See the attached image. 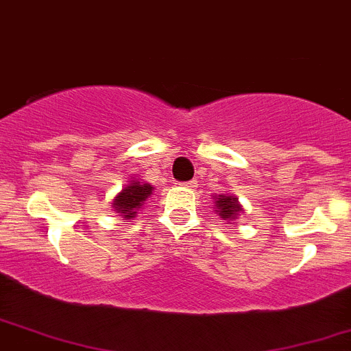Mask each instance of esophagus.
I'll list each match as a JSON object with an SVG mask.
<instances>
[{"mask_svg": "<svg viewBox=\"0 0 351 351\" xmlns=\"http://www.w3.org/2000/svg\"><path fill=\"white\" fill-rule=\"evenodd\" d=\"M182 186L193 190V188H196V182H195V180H191V182H184V183H182Z\"/></svg>", "mask_w": 351, "mask_h": 351, "instance_id": "esophagus-1", "label": "esophagus"}]
</instances>
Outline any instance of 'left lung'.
Returning <instances> with one entry per match:
<instances>
[{
	"mask_svg": "<svg viewBox=\"0 0 351 351\" xmlns=\"http://www.w3.org/2000/svg\"><path fill=\"white\" fill-rule=\"evenodd\" d=\"M215 213L225 221H233L240 213H243L240 202L234 195L219 193L215 195Z\"/></svg>",
	"mask_w": 351,
	"mask_h": 351,
	"instance_id": "8db88e82",
	"label": "left lung"
}]
</instances>
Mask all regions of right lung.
Returning a JSON list of instances; mask_svg holds the SVG:
<instances>
[{
	"label": "right lung",
	"mask_w": 351,
	"mask_h": 351,
	"mask_svg": "<svg viewBox=\"0 0 351 351\" xmlns=\"http://www.w3.org/2000/svg\"><path fill=\"white\" fill-rule=\"evenodd\" d=\"M153 190H155L153 184L134 178L128 184H125V188L114 196L111 208L119 213V217L125 219H133L136 217L138 210L145 205L146 199L153 195Z\"/></svg>",
	"instance_id": "1"
}]
</instances>
